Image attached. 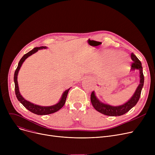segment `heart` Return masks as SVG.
<instances>
[{"instance_id": "heart-1", "label": "heart", "mask_w": 155, "mask_h": 155, "mask_svg": "<svg viewBox=\"0 0 155 155\" xmlns=\"http://www.w3.org/2000/svg\"><path fill=\"white\" fill-rule=\"evenodd\" d=\"M114 68L116 72H122L126 71L128 68V64L126 62L124 57L123 56L121 60L114 62Z\"/></svg>"}]
</instances>
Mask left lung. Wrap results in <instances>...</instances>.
Here are the masks:
<instances>
[{
	"instance_id": "1",
	"label": "left lung",
	"mask_w": 155,
	"mask_h": 155,
	"mask_svg": "<svg viewBox=\"0 0 155 155\" xmlns=\"http://www.w3.org/2000/svg\"><path fill=\"white\" fill-rule=\"evenodd\" d=\"M131 58L133 61V63H132L131 70H139L140 78V84L136 89V91L134 93L133 95L131 97V99L124 104L118 105V106H112V105L105 104L97 99V97L95 94V92L93 91L91 95V100L93 107L96 110L103 114L104 115L109 116H119L124 114L127 112L129 110H131L137 103L138 101L140 99L142 88L143 87L144 79L141 61L133 53H131Z\"/></svg>"
}]
</instances>
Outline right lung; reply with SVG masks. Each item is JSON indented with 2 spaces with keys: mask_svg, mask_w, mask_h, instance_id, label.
I'll use <instances>...</instances> for the list:
<instances>
[{
  "mask_svg": "<svg viewBox=\"0 0 155 155\" xmlns=\"http://www.w3.org/2000/svg\"><path fill=\"white\" fill-rule=\"evenodd\" d=\"M46 48H47L46 46L36 47V48H35L32 49V50L31 51H30L29 52L24 54L22 57V58L20 60L19 62L18 63V66L15 71L14 77V84H15V95H16V97H17L18 100L28 110H29V111H31L32 113L36 114H37V115H41V116L50 114L57 112L60 109H61L64 105V104H65V102H66L67 97L68 91L70 88L67 89V91H65L63 93L61 99L58 103L54 104V105H51V106H41V105L34 104L33 103H31V102L26 101L25 99L23 98V97L21 95L20 92H19V86H18V75L19 71L22 66V63L28 58L29 56H30L32 54L36 53L39 50H42V49H46Z\"/></svg>",
  "mask_w": 155,
  "mask_h": 155,
  "instance_id": "right-lung-1",
  "label": "right lung"
}]
</instances>
